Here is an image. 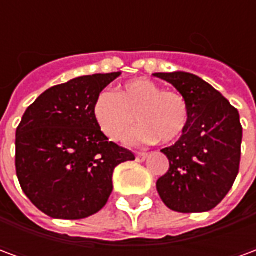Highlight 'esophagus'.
<instances>
[{
    "label": "esophagus",
    "instance_id": "obj_1",
    "mask_svg": "<svg viewBox=\"0 0 256 256\" xmlns=\"http://www.w3.org/2000/svg\"><path fill=\"white\" fill-rule=\"evenodd\" d=\"M146 158H148V154L140 152V154H137V155H136V160H137V162H144Z\"/></svg>",
    "mask_w": 256,
    "mask_h": 256
}]
</instances>
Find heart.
I'll return each mask as SVG.
<instances>
[{"mask_svg":"<svg viewBox=\"0 0 256 256\" xmlns=\"http://www.w3.org/2000/svg\"><path fill=\"white\" fill-rule=\"evenodd\" d=\"M136 118H134V116ZM93 118L106 137L118 141L134 124L126 137L130 145L176 142L189 126V106L181 93L163 90L146 78L123 84L118 93L102 90L93 102Z\"/></svg>","mask_w":256,"mask_h":256,"instance_id":"heart-1","label":"heart"}]
</instances>
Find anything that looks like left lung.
Listing matches in <instances>:
<instances>
[{"label":"left lung","instance_id":"left-lung-1","mask_svg":"<svg viewBox=\"0 0 256 256\" xmlns=\"http://www.w3.org/2000/svg\"><path fill=\"white\" fill-rule=\"evenodd\" d=\"M154 75L172 84L185 97L190 115L182 137L162 150L170 168L158 180V193L172 211H210L228 194L238 174L242 138L238 111L193 74Z\"/></svg>","mask_w":256,"mask_h":256}]
</instances>
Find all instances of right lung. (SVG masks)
I'll list each match as a JSON object with an SVG mask.
<instances>
[{"mask_svg":"<svg viewBox=\"0 0 256 256\" xmlns=\"http://www.w3.org/2000/svg\"><path fill=\"white\" fill-rule=\"evenodd\" d=\"M120 72L78 76L44 92L16 130V174L31 203L56 220H84L111 196L118 164L133 152L108 141L93 102Z\"/></svg>","mask_w":256,"mask_h":256,"instance_id":"1","label":"right lung"}]
</instances>
